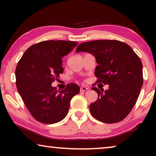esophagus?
<instances>
[{
	"label": "esophagus",
	"mask_w": 156,
	"mask_h": 156,
	"mask_svg": "<svg viewBox=\"0 0 156 156\" xmlns=\"http://www.w3.org/2000/svg\"><path fill=\"white\" fill-rule=\"evenodd\" d=\"M88 89H89L88 87L83 86V87H81V88H80V91H86L88 90Z\"/></svg>",
	"instance_id": "34e87169"
}]
</instances>
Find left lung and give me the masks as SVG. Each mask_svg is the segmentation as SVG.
<instances>
[{
    "label": "left lung",
    "mask_w": 156,
    "mask_h": 156,
    "mask_svg": "<svg viewBox=\"0 0 156 156\" xmlns=\"http://www.w3.org/2000/svg\"><path fill=\"white\" fill-rule=\"evenodd\" d=\"M76 52L93 55L98 64L96 83L108 84V90L91 89L98 94L97 101L89 105L91 115L106 123L122 121L136 104L144 83L139 57L129 44L115 40L82 42Z\"/></svg>",
    "instance_id": "1"
}]
</instances>
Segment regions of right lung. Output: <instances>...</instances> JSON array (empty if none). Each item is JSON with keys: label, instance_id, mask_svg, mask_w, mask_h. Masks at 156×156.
<instances>
[{"label": "right lung", "instance_id": "1", "mask_svg": "<svg viewBox=\"0 0 156 156\" xmlns=\"http://www.w3.org/2000/svg\"><path fill=\"white\" fill-rule=\"evenodd\" d=\"M78 42L46 40L30 47L16 69V87L33 118L52 124L67 116L72 98L80 92V87L71 83L59 91L52 83L62 74V58Z\"/></svg>", "mask_w": 156, "mask_h": 156}]
</instances>
